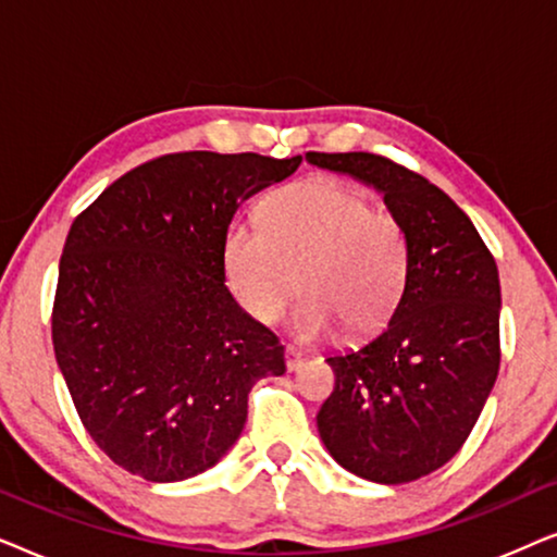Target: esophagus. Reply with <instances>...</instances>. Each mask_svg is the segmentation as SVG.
I'll use <instances>...</instances> for the list:
<instances>
[{
    "mask_svg": "<svg viewBox=\"0 0 557 557\" xmlns=\"http://www.w3.org/2000/svg\"><path fill=\"white\" fill-rule=\"evenodd\" d=\"M304 364V357H301V352L299 349H294V347H286V368L288 370H299Z\"/></svg>",
    "mask_w": 557,
    "mask_h": 557,
    "instance_id": "34e87169",
    "label": "esophagus"
}]
</instances>
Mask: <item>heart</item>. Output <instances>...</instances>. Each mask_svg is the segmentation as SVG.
Masks as SVG:
<instances>
[{
	"label": "heart",
	"instance_id": "1",
	"mask_svg": "<svg viewBox=\"0 0 557 557\" xmlns=\"http://www.w3.org/2000/svg\"><path fill=\"white\" fill-rule=\"evenodd\" d=\"M261 227L233 225L223 258L243 309L263 324L284 314L296 286V337L383 330L406 292L410 250L400 220L330 180H301L265 197Z\"/></svg>",
	"mask_w": 557,
	"mask_h": 557
}]
</instances>
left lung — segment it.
<instances>
[{
	"mask_svg": "<svg viewBox=\"0 0 557 557\" xmlns=\"http://www.w3.org/2000/svg\"><path fill=\"white\" fill-rule=\"evenodd\" d=\"M307 159L380 189L410 250L406 292L385 330L326 357L334 391L317 413L319 436L357 476L413 482L454 459L497 380V263L467 212L408 166L370 151Z\"/></svg>",
	"mask_w": 557,
	"mask_h": 557,
	"instance_id": "obj_1",
	"label": "left lung"
}]
</instances>
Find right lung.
Instances as JSON below:
<instances>
[{
  "label": "right lung",
  "mask_w": 557,
  "mask_h": 557,
  "mask_svg": "<svg viewBox=\"0 0 557 557\" xmlns=\"http://www.w3.org/2000/svg\"><path fill=\"white\" fill-rule=\"evenodd\" d=\"M301 157L177 151L149 159L73 220L52 301V347L81 423L121 469L182 482L238 441L256 380L284 347L225 286L240 202Z\"/></svg>",
  "instance_id": "right-lung-1"
}]
</instances>
